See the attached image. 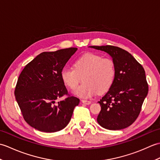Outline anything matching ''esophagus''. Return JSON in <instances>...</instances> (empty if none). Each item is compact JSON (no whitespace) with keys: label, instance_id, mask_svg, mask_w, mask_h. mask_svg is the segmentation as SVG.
Listing matches in <instances>:
<instances>
[{"label":"esophagus","instance_id":"esophagus-1","mask_svg":"<svg viewBox=\"0 0 160 160\" xmlns=\"http://www.w3.org/2000/svg\"><path fill=\"white\" fill-rule=\"evenodd\" d=\"M82 102L83 104H87V105H89V104H90L91 103V101H89V100H82Z\"/></svg>","mask_w":160,"mask_h":160}]
</instances>
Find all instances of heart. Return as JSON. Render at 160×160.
<instances>
[{"label": "heart", "mask_w": 160, "mask_h": 160, "mask_svg": "<svg viewBox=\"0 0 160 160\" xmlns=\"http://www.w3.org/2000/svg\"><path fill=\"white\" fill-rule=\"evenodd\" d=\"M74 68L65 67L61 71L63 82L71 89H76L82 80L84 82L74 91L78 96L88 98L98 91L102 93L113 84L115 69L113 61L96 53H86L74 62Z\"/></svg>", "instance_id": "heart-1"}]
</instances>
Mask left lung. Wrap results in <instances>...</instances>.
Segmentation results:
<instances>
[{
	"mask_svg": "<svg viewBox=\"0 0 160 160\" xmlns=\"http://www.w3.org/2000/svg\"><path fill=\"white\" fill-rule=\"evenodd\" d=\"M107 53L113 60L115 76L108 92L98 102L101 111L97 121L108 130H120L138 117L148 91L145 71L131 53L120 47L91 46Z\"/></svg>",
	"mask_w": 160,
	"mask_h": 160,
	"instance_id": "obj_1",
	"label": "left lung"
}]
</instances>
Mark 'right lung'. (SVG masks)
<instances>
[{
	"label": "right lung",
	"instance_id": "right-lung-1",
	"mask_svg": "<svg viewBox=\"0 0 160 160\" xmlns=\"http://www.w3.org/2000/svg\"><path fill=\"white\" fill-rule=\"evenodd\" d=\"M77 48L42 52L28 63L18 77L14 91L25 120L42 132L62 130L71 120L80 102L74 96L56 102L68 93L61 71Z\"/></svg>",
	"mask_w": 160,
	"mask_h": 160
}]
</instances>
